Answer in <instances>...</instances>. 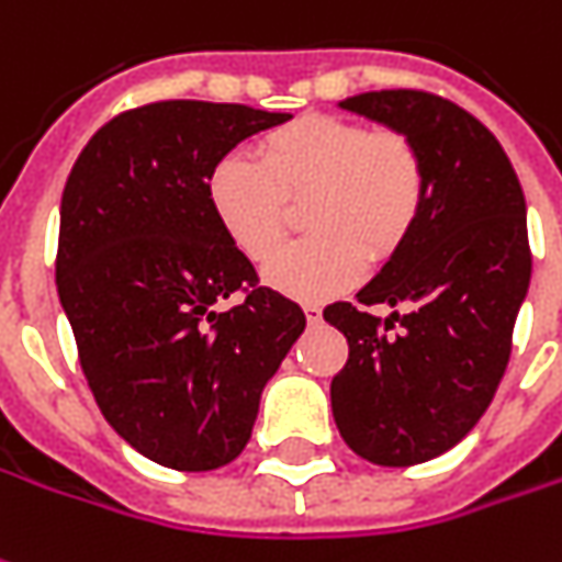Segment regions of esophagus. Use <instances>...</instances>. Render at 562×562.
<instances>
[{"mask_svg": "<svg viewBox=\"0 0 562 562\" xmlns=\"http://www.w3.org/2000/svg\"><path fill=\"white\" fill-rule=\"evenodd\" d=\"M304 316H307V323H319V319H323V307L307 301V304H304Z\"/></svg>", "mask_w": 562, "mask_h": 562, "instance_id": "obj_1", "label": "esophagus"}]
</instances>
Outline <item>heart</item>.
<instances>
[{"label": "heart", "mask_w": 562, "mask_h": 562, "mask_svg": "<svg viewBox=\"0 0 562 562\" xmlns=\"http://www.w3.org/2000/svg\"><path fill=\"white\" fill-rule=\"evenodd\" d=\"M261 159L227 153L209 171V205L236 249L267 265L304 205L307 236L267 270L285 295L319 301L350 289L366 261L406 246L430 196L422 144L396 128L341 116H301L261 140Z\"/></svg>", "instance_id": "obj_1"}]
</instances>
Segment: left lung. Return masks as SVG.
I'll use <instances>...</instances> for the list:
<instances>
[{
    "mask_svg": "<svg viewBox=\"0 0 562 562\" xmlns=\"http://www.w3.org/2000/svg\"><path fill=\"white\" fill-rule=\"evenodd\" d=\"M338 106L409 132L430 171L406 246L360 304L323 311L350 347L331 378L341 437L372 464L409 468L464 440L498 391L532 273L526 200L495 135L440 94L362 91ZM375 303L392 307L387 321L368 311Z\"/></svg>",
    "mask_w": 562,
    "mask_h": 562,
    "instance_id": "8db88e82",
    "label": "left lung"
}]
</instances>
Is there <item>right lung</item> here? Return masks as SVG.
<instances>
[{"label":"right lung","mask_w":562,"mask_h":562,"mask_svg":"<svg viewBox=\"0 0 562 562\" xmlns=\"http://www.w3.org/2000/svg\"><path fill=\"white\" fill-rule=\"evenodd\" d=\"M285 120L135 106L94 132L64 184L55 277L82 375L122 440L171 471H215L246 449L261 391L307 326L258 282L205 190L221 156Z\"/></svg>","instance_id":"1"}]
</instances>
